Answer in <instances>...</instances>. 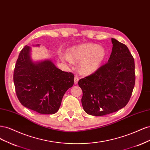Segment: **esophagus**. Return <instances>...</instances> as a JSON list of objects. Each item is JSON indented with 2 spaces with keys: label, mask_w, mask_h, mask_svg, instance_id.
Returning <instances> with one entry per match:
<instances>
[{
  "label": "esophagus",
  "mask_w": 150,
  "mask_h": 150,
  "mask_svg": "<svg viewBox=\"0 0 150 150\" xmlns=\"http://www.w3.org/2000/svg\"><path fill=\"white\" fill-rule=\"evenodd\" d=\"M78 81H79V78H78V76H75V77H74V84H78Z\"/></svg>",
  "instance_id": "esophagus-1"
}]
</instances>
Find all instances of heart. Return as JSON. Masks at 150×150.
<instances>
[{
  "label": "heart",
  "mask_w": 150,
  "mask_h": 150,
  "mask_svg": "<svg viewBox=\"0 0 150 150\" xmlns=\"http://www.w3.org/2000/svg\"><path fill=\"white\" fill-rule=\"evenodd\" d=\"M106 57L104 47L95 44H83L72 47L69 54H65L62 59L69 64L73 62H81L79 71L81 73H93L100 67Z\"/></svg>",
  "instance_id": "obj_1"
}]
</instances>
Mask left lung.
<instances>
[{
	"mask_svg": "<svg viewBox=\"0 0 150 150\" xmlns=\"http://www.w3.org/2000/svg\"><path fill=\"white\" fill-rule=\"evenodd\" d=\"M111 42L108 62L78 81L83 109L90 115L104 116L118 111L128 104L133 93L134 58L125 44L113 38Z\"/></svg>",
	"mask_w": 150,
	"mask_h": 150,
	"instance_id": "left-lung-1",
	"label": "left lung"
}]
</instances>
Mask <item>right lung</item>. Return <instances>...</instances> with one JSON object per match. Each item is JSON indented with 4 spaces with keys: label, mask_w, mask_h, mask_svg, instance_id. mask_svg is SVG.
Returning <instances> with one entry per match:
<instances>
[{
    "label": "right lung",
    "mask_w": 150,
    "mask_h": 150,
    "mask_svg": "<svg viewBox=\"0 0 150 150\" xmlns=\"http://www.w3.org/2000/svg\"><path fill=\"white\" fill-rule=\"evenodd\" d=\"M29 46L19 53L13 72L16 95L24 106L44 115L57 112L66 91L74 84L72 72L58 69L50 61L34 63Z\"/></svg>",
    "instance_id": "add662e5"
}]
</instances>
